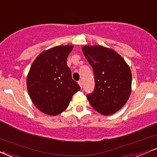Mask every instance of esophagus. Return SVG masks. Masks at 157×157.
Wrapping results in <instances>:
<instances>
[{
  "instance_id": "esophagus-1",
  "label": "esophagus",
  "mask_w": 157,
  "mask_h": 157,
  "mask_svg": "<svg viewBox=\"0 0 157 157\" xmlns=\"http://www.w3.org/2000/svg\"><path fill=\"white\" fill-rule=\"evenodd\" d=\"M78 84H79V86H80V87L82 89V81H79V82H78Z\"/></svg>"
}]
</instances>
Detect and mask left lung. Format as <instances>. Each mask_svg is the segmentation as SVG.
<instances>
[{
    "label": "left lung",
    "instance_id": "left-lung-1",
    "mask_svg": "<svg viewBox=\"0 0 157 157\" xmlns=\"http://www.w3.org/2000/svg\"><path fill=\"white\" fill-rule=\"evenodd\" d=\"M83 53L94 71L95 90L86 95L98 112L109 115L126 104L132 93V72L121 55L101 45H85Z\"/></svg>",
    "mask_w": 157,
    "mask_h": 157
}]
</instances>
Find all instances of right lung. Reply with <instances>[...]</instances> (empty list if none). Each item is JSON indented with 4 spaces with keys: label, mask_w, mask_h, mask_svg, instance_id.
I'll use <instances>...</instances> for the list:
<instances>
[{
    "label": "right lung",
    "mask_w": 157,
    "mask_h": 157,
    "mask_svg": "<svg viewBox=\"0 0 157 157\" xmlns=\"http://www.w3.org/2000/svg\"><path fill=\"white\" fill-rule=\"evenodd\" d=\"M73 45H59L35 59L27 75L29 95L36 107L46 115L64 112L80 86L72 79L67 59Z\"/></svg>",
    "instance_id": "right-lung-1"
}]
</instances>
